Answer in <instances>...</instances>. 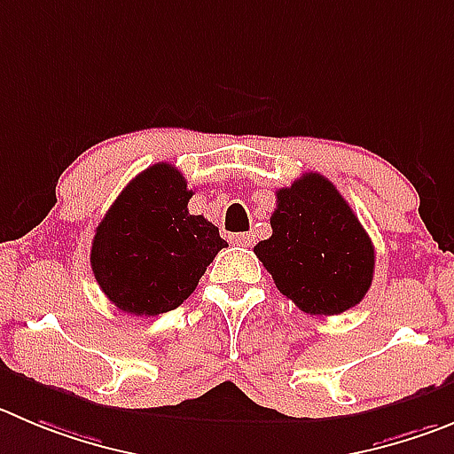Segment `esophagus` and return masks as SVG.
<instances>
[{"instance_id": "esophagus-1", "label": "esophagus", "mask_w": 454, "mask_h": 454, "mask_svg": "<svg viewBox=\"0 0 454 454\" xmlns=\"http://www.w3.org/2000/svg\"><path fill=\"white\" fill-rule=\"evenodd\" d=\"M232 244L237 247H253L255 244V235L253 232H239V235H231Z\"/></svg>"}]
</instances>
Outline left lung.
<instances>
[{"mask_svg":"<svg viewBox=\"0 0 454 454\" xmlns=\"http://www.w3.org/2000/svg\"><path fill=\"white\" fill-rule=\"evenodd\" d=\"M270 228L255 255L300 311L338 316L365 298L374 244L332 181L309 172L278 190Z\"/></svg>","mask_w":454,"mask_h":454,"instance_id":"8db88e82","label":"left lung"}]
</instances>
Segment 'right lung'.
<instances>
[{"label":"right lung","mask_w":454,"mask_h":454,"mask_svg":"<svg viewBox=\"0 0 454 454\" xmlns=\"http://www.w3.org/2000/svg\"><path fill=\"white\" fill-rule=\"evenodd\" d=\"M190 197L179 169L156 163L127 184L98 223L91 269L121 311L159 316L176 309L228 247L217 226L188 213Z\"/></svg>","instance_id":"right-lung-1"}]
</instances>
